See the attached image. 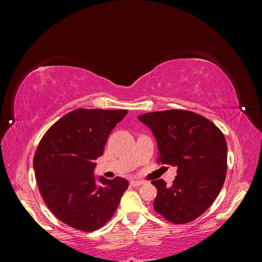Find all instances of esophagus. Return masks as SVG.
<instances>
[{"mask_svg": "<svg viewBox=\"0 0 262 262\" xmlns=\"http://www.w3.org/2000/svg\"><path fill=\"white\" fill-rule=\"evenodd\" d=\"M143 184H144V181H142V180H131V182H130V185L132 187H140Z\"/></svg>", "mask_w": 262, "mask_h": 262, "instance_id": "obj_1", "label": "esophagus"}]
</instances>
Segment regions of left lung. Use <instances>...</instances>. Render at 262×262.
Instances as JSON below:
<instances>
[{
	"label": "left lung",
	"mask_w": 262,
	"mask_h": 262,
	"mask_svg": "<svg viewBox=\"0 0 262 262\" xmlns=\"http://www.w3.org/2000/svg\"><path fill=\"white\" fill-rule=\"evenodd\" d=\"M140 120L153 131L157 163L177 167L171 186L153 180L154 210L173 224L199 217L216 199L227 171L224 134L205 117L182 109L147 113Z\"/></svg>",
	"instance_id": "obj_1"
}]
</instances>
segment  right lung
Segmentation results:
<instances>
[{"label":"right lung","mask_w":262,"mask_h":262,"mask_svg":"<svg viewBox=\"0 0 262 262\" xmlns=\"http://www.w3.org/2000/svg\"><path fill=\"white\" fill-rule=\"evenodd\" d=\"M128 110L78 108L53 123L34 156L37 186L49 210L63 223L94 232L113 217L129 182L101 177L96 186L95 160Z\"/></svg>","instance_id":"right-lung-1"}]
</instances>
